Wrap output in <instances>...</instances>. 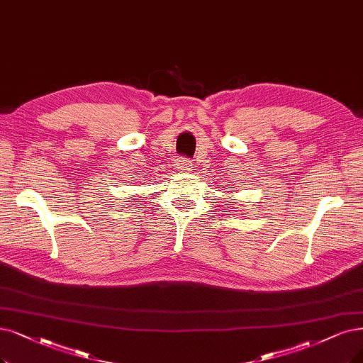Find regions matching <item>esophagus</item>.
<instances>
[{
    "label": "esophagus",
    "mask_w": 363,
    "mask_h": 363,
    "mask_svg": "<svg viewBox=\"0 0 363 363\" xmlns=\"http://www.w3.org/2000/svg\"><path fill=\"white\" fill-rule=\"evenodd\" d=\"M176 168L180 171H191L194 168V164L191 159H186V157H179L176 161Z\"/></svg>",
    "instance_id": "obj_1"
}]
</instances>
